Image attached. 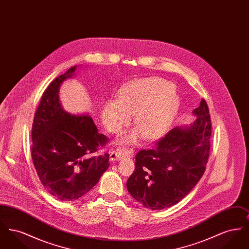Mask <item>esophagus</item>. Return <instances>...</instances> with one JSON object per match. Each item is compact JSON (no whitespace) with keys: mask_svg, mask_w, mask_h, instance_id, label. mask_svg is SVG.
Instances as JSON below:
<instances>
[{"mask_svg":"<svg viewBox=\"0 0 249 249\" xmlns=\"http://www.w3.org/2000/svg\"><path fill=\"white\" fill-rule=\"evenodd\" d=\"M130 150L126 148H118L110 153V160L111 161H116V160H120L123 158L129 156Z\"/></svg>","mask_w":249,"mask_h":249,"instance_id":"1","label":"esophagus"}]
</instances>
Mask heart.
Masks as SVG:
<instances>
[{"mask_svg": "<svg viewBox=\"0 0 249 249\" xmlns=\"http://www.w3.org/2000/svg\"><path fill=\"white\" fill-rule=\"evenodd\" d=\"M179 108V100L173 85L162 78L139 79L119 90V99L108 100L102 110V120L107 130L119 134L128 127L133 116L136 130L123 134L119 145L143 139L160 138L169 130Z\"/></svg>", "mask_w": 249, "mask_h": 249, "instance_id": "b5f03b06", "label": "heart"}]
</instances>
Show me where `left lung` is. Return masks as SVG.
Returning <instances> with one entry per match:
<instances>
[{"label":"left lung","mask_w":249,"mask_h":249,"mask_svg":"<svg viewBox=\"0 0 249 249\" xmlns=\"http://www.w3.org/2000/svg\"><path fill=\"white\" fill-rule=\"evenodd\" d=\"M197 119L176 127L156 143L135 156V170L127 181L130 195L151 210L181 201L201 179L209 158L212 123L204 99L193 110Z\"/></svg>","instance_id":"8db88e82"}]
</instances>
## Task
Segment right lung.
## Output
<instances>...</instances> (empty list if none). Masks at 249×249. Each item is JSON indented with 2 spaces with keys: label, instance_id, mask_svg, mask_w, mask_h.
Here are the masks:
<instances>
[{
  "label": "right lung",
  "instance_id": "add662e5",
  "mask_svg": "<svg viewBox=\"0 0 249 249\" xmlns=\"http://www.w3.org/2000/svg\"><path fill=\"white\" fill-rule=\"evenodd\" d=\"M76 70L71 67L54 79L36 109L32 130V158L45 189L57 200L81 198L98 183L109 167V154L90 157L107 144L88 115H71L60 106L61 83Z\"/></svg>",
  "mask_w": 249,
  "mask_h": 249
}]
</instances>
